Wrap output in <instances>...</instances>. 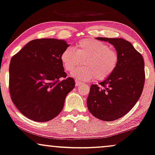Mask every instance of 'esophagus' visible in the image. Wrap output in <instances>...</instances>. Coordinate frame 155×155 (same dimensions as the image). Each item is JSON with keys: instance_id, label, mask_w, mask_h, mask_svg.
Returning <instances> with one entry per match:
<instances>
[{"instance_id": "esophagus-1", "label": "esophagus", "mask_w": 155, "mask_h": 155, "mask_svg": "<svg viewBox=\"0 0 155 155\" xmlns=\"http://www.w3.org/2000/svg\"><path fill=\"white\" fill-rule=\"evenodd\" d=\"M84 83H82V82L79 81H76V87H79V86H81Z\"/></svg>"}]
</instances>
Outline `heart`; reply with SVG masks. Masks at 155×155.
<instances>
[{
  "label": "heart",
  "mask_w": 155,
  "mask_h": 155,
  "mask_svg": "<svg viewBox=\"0 0 155 155\" xmlns=\"http://www.w3.org/2000/svg\"><path fill=\"white\" fill-rule=\"evenodd\" d=\"M65 71L71 72L84 61V67L77 68L71 76L81 81L95 79L104 81L114 72L119 62L116 51L104 43L93 39H83L74 50L66 48L60 56Z\"/></svg>",
  "instance_id": "obj_1"
}]
</instances>
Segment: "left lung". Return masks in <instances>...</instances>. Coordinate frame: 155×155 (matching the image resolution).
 Listing matches in <instances>:
<instances>
[{"instance_id": "8db88e82", "label": "left lung", "mask_w": 155, "mask_h": 155, "mask_svg": "<svg viewBox=\"0 0 155 155\" xmlns=\"http://www.w3.org/2000/svg\"><path fill=\"white\" fill-rule=\"evenodd\" d=\"M113 45L119 56L114 72L108 79L92 84L87 97L90 112L101 120L111 121L124 116L137 102L144 87L145 74L142 56L130 42L121 38L97 37Z\"/></svg>"}]
</instances>
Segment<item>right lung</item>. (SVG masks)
Here are the masks:
<instances>
[{
	"label": "right lung",
	"mask_w": 155,
	"mask_h": 155,
	"mask_svg": "<svg viewBox=\"0 0 155 155\" xmlns=\"http://www.w3.org/2000/svg\"><path fill=\"white\" fill-rule=\"evenodd\" d=\"M68 46L64 40L35 39L11 58V99L27 118L38 122L47 121L63 109L66 95L75 87L74 79L66 78L60 58Z\"/></svg>",
	"instance_id": "add662e5"
}]
</instances>
